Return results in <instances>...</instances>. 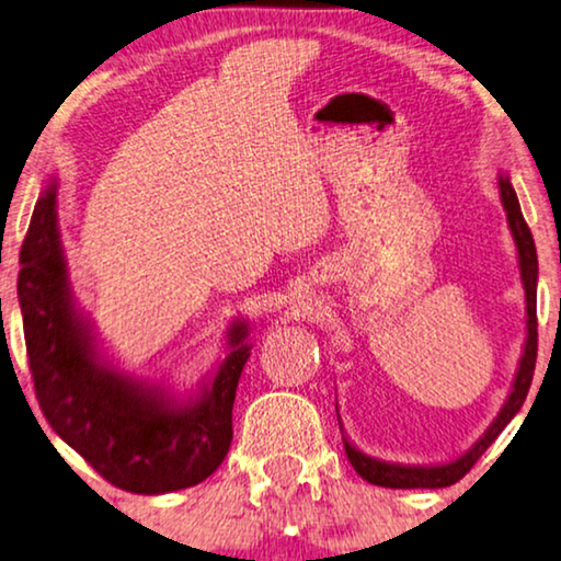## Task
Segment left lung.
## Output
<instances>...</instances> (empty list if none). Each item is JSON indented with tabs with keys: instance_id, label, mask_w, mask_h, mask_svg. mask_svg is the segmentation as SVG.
<instances>
[{
	"instance_id": "obj_1",
	"label": "left lung",
	"mask_w": 561,
	"mask_h": 561,
	"mask_svg": "<svg viewBox=\"0 0 561 561\" xmlns=\"http://www.w3.org/2000/svg\"><path fill=\"white\" fill-rule=\"evenodd\" d=\"M497 186H501V202H503L505 217H508L513 242H516V250H518V271H520V283H524V294H526V342H524V355H520L516 378H513L511 393L505 398L501 413H497L493 424L488 426V432L482 434L480 439L465 451V455H459L457 459H451V462H444V465L386 462V459H375L370 455H365V451H359L355 444L344 436V451H347V459L352 462V467H355L359 478L373 482V485L428 488V490L455 485L459 478H465V472H470V467L478 462L482 451L497 439V434L508 426V421L516 416L520 405L526 401L528 388H531L534 367H536V347H539V332H536V280H539V260H536V244H534L531 229H528L524 214H520L518 196L511 186L508 175L501 173Z\"/></svg>"
}]
</instances>
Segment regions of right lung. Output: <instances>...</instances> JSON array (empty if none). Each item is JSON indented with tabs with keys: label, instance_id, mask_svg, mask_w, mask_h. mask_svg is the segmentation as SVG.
<instances>
[{
	"label": "right lung",
	"instance_id": "right-lung-1",
	"mask_svg": "<svg viewBox=\"0 0 561 561\" xmlns=\"http://www.w3.org/2000/svg\"><path fill=\"white\" fill-rule=\"evenodd\" d=\"M58 179L37 198L20 250L18 298L30 373L41 409L60 439L112 485L160 495L198 485L225 462L232 405L252 344L237 319L227 357L196 396L179 401L160 386L119 373L76 309L58 232Z\"/></svg>",
	"mask_w": 561,
	"mask_h": 561
}]
</instances>
